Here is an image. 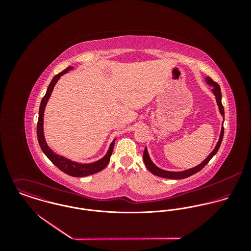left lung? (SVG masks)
<instances>
[{
    "label": "left lung",
    "instance_id": "left-lung-1",
    "mask_svg": "<svg viewBox=\"0 0 251 251\" xmlns=\"http://www.w3.org/2000/svg\"><path fill=\"white\" fill-rule=\"evenodd\" d=\"M206 82H207V84H209L210 86L213 87L212 92L214 93V95L215 96V100H216V103H217V106H218V109H219V112L224 117V108H223V105L221 103V92H220L219 85L216 82H215L211 77H206ZM223 134H224V127H223V124H222L219 139H218V142L216 144L214 151L208 155V157L203 162H201L199 165H197V166H195L193 168H190V169H187V170H184V171H180V172H172V171L162 170V169L158 168L156 165H154V163L151 161V159L150 158V155H149L147 148H145V150H144V163H145L146 167L148 168V170L151 173H152L153 175H155V176H158V177H161V178H165V179H185V178H187L189 176H192L195 173L199 172L212 159V157L217 152V151H218V149H219V147L221 145Z\"/></svg>",
    "mask_w": 251,
    "mask_h": 251
}]
</instances>
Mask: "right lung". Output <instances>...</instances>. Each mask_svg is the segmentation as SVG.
<instances>
[{"label":"right lung","mask_w":251,"mask_h":251,"mask_svg":"<svg viewBox=\"0 0 251 251\" xmlns=\"http://www.w3.org/2000/svg\"><path fill=\"white\" fill-rule=\"evenodd\" d=\"M72 69H73V67L67 68L65 71H63V72H60L59 74L55 75L54 78L52 79V81L50 82V84L47 88L46 94L42 98L41 102H40L39 111H38V121H37V126H36V134H37L38 144H39L42 151L60 170H62L63 172H65L66 174L72 176V177H86V176L93 175V174H96L98 172H100L102 169H104L106 167V165L110 161V156L112 154L116 139H114L113 142L110 144L107 152L102 158H100L98 161L92 162V163L83 164V163L72 161L69 158H66V157H64L62 155H59L56 152H54L46 143L45 138H44V132H43V116H44V110H45V106L47 104V101H48V100H49V98H50V96L53 92V89H54L56 83L61 78V76L66 74L67 72H70Z\"/></svg>","instance_id":"1"}]
</instances>
